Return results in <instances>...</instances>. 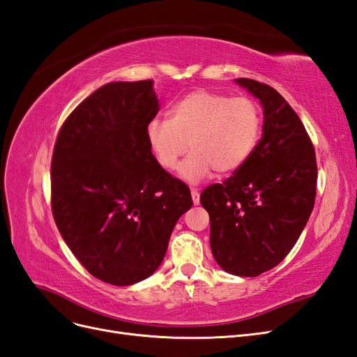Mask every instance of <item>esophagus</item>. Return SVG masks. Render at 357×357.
<instances>
[{
  "label": "esophagus",
  "mask_w": 357,
  "mask_h": 357,
  "mask_svg": "<svg viewBox=\"0 0 357 357\" xmlns=\"http://www.w3.org/2000/svg\"><path fill=\"white\" fill-rule=\"evenodd\" d=\"M190 195H192L193 204L198 205V204H199V192H198L197 189H192V190H190Z\"/></svg>",
  "instance_id": "34e87169"
}]
</instances>
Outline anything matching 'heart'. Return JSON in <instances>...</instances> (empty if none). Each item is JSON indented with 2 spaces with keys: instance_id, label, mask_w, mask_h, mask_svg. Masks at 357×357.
I'll return each mask as SVG.
<instances>
[{
  "instance_id": "heart-1",
  "label": "heart",
  "mask_w": 357,
  "mask_h": 357,
  "mask_svg": "<svg viewBox=\"0 0 357 357\" xmlns=\"http://www.w3.org/2000/svg\"><path fill=\"white\" fill-rule=\"evenodd\" d=\"M262 131V112L247 96L193 91L172 105L169 119L155 117L147 123V142L159 165L174 169L178 159L192 152L178 167L180 176L198 183L211 171L226 176L250 159Z\"/></svg>"
}]
</instances>
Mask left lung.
<instances>
[{"label": "left lung", "mask_w": 357, "mask_h": 357, "mask_svg": "<svg viewBox=\"0 0 357 357\" xmlns=\"http://www.w3.org/2000/svg\"><path fill=\"white\" fill-rule=\"evenodd\" d=\"M264 105V137L253 155L199 201L210 215V245L226 273L257 277L296 244L314 208L317 162L299 116L274 88L236 79Z\"/></svg>", "instance_id": "1"}]
</instances>
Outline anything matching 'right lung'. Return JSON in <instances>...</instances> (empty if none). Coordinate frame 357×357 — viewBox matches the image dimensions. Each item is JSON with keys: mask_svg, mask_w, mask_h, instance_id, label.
I'll return each mask as SVG.
<instances>
[{"mask_svg": "<svg viewBox=\"0 0 357 357\" xmlns=\"http://www.w3.org/2000/svg\"><path fill=\"white\" fill-rule=\"evenodd\" d=\"M159 109L153 80L109 83L70 113L53 147V219L88 273L114 286L156 271L193 204L147 142Z\"/></svg>", "mask_w": 357, "mask_h": 357, "instance_id": "right-lung-1", "label": "right lung"}]
</instances>
